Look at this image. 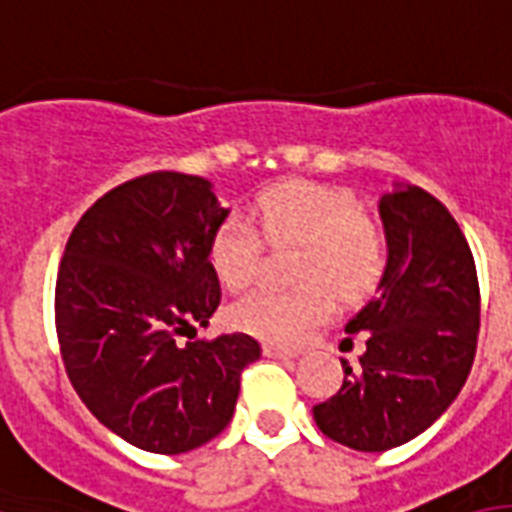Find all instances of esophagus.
<instances>
[{
	"label": "esophagus",
	"instance_id": "obj_1",
	"mask_svg": "<svg viewBox=\"0 0 512 512\" xmlns=\"http://www.w3.org/2000/svg\"><path fill=\"white\" fill-rule=\"evenodd\" d=\"M264 355H267V358H277V360H291V358H296L299 352L285 350V347H277V344H264Z\"/></svg>",
	"mask_w": 512,
	"mask_h": 512
}]
</instances>
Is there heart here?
<instances>
[{
	"label": "heart",
	"mask_w": 512,
	"mask_h": 512,
	"mask_svg": "<svg viewBox=\"0 0 512 512\" xmlns=\"http://www.w3.org/2000/svg\"><path fill=\"white\" fill-rule=\"evenodd\" d=\"M253 224L229 213L213 229L208 259L232 291L259 277L265 237L269 245L299 243L296 288L261 285L232 304L229 320L240 331L267 342H301L339 301H360L374 293L390 267V235L374 213L360 208L344 186L293 178L269 186L253 202Z\"/></svg>",
	"instance_id": "heart-1"
}]
</instances>
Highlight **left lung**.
<instances>
[{
    "instance_id": "obj_1",
    "label": "left lung",
    "mask_w": 512,
    "mask_h": 512,
    "mask_svg": "<svg viewBox=\"0 0 512 512\" xmlns=\"http://www.w3.org/2000/svg\"><path fill=\"white\" fill-rule=\"evenodd\" d=\"M390 267L347 323L366 336L358 368L342 360L336 395L312 408L331 441L387 451L425 433L454 403L475 360L481 291L473 251L446 205L422 186L379 200Z\"/></svg>"
}]
</instances>
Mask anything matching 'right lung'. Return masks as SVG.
<instances>
[{"label": "right lung", "instance_id": "1", "mask_svg": "<svg viewBox=\"0 0 512 512\" xmlns=\"http://www.w3.org/2000/svg\"><path fill=\"white\" fill-rule=\"evenodd\" d=\"M227 213L205 178L157 170L95 200L66 243L55 280L63 366L93 417L138 449L213 441L261 355L248 334L176 342L221 304L208 243Z\"/></svg>", "mask_w": 512, "mask_h": 512}]
</instances>
